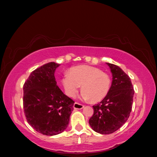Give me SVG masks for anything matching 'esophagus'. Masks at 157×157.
I'll return each instance as SVG.
<instances>
[{
    "instance_id": "esophagus-1",
    "label": "esophagus",
    "mask_w": 157,
    "mask_h": 157,
    "mask_svg": "<svg viewBox=\"0 0 157 157\" xmlns=\"http://www.w3.org/2000/svg\"><path fill=\"white\" fill-rule=\"evenodd\" d=\"M84 107V106L82 104H79L78 102H75L73 105V108L75 109H82Z\"/></svg>"
}]
</instances>
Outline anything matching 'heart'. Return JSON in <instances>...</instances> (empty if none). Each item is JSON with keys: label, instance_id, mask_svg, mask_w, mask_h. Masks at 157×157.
Wrapping results in <instances>:
<instances>
[{"label": "heart", "instance_id": "heart-1", "mask_svg": "<svg viewBox=\"0 0 157 157\" xmlns=\"http://www.w3.org/2000/svg\"><path fill=\"white\" fill-rule=\"evenodd\" d=\"M62 82L66 94L74 97L82 86V96L93 102L102 100L110 89L111 79L108 74L93 66L81 65L72 68L63 76Z\"/></svg>", "mask_w": 157, "mask_h": 157}]
</instances>
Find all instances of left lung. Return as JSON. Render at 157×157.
Wrapping results in <instances>:
<instances>
[{
  "label": "left lung",
  "mask_w": 157,
  "mask_h": 157,
  "mask_svg": "<svg viewBox=\"0 0 157 157\" xmlns=\"http://www.w3.org/2000/svg\"><path fill=\"white\" fill-rule=\"evenodd\" d=\"M112 73V83L107 95L93 106L94 115L89 124L101 134H112L125 123L132 111L134 90L129 77L119 66L107 63Z\"/></svg>",
  "instance_id": "1"
}]
</instances>
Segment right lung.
I'll list each match as a JSON object with an SVG mask.
<instances>
[{
	"label": "right lung",
	"mask_w": 157,
	"mask_h": 157,
	"mask_svg": "<svg viewBox=\"0 0 157 157\" xmlns=\"http://www.w3.org/2000/svg\"><path fill=\"white\" fill-rule=\"evenodd\" d=\"M59 66L49 62L35 69L23 85V109L28 123L46 136L66 129L75 102L57 85L55 71Z\"/></svg>",
	"instance_id": "right-lung-1"
}]
</instances>
